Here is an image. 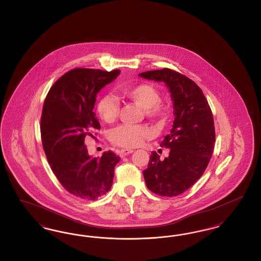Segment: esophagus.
Masks as SVG:
<instances>
[{
	"label": "esophagus",
	"instance_id": "esophagus-1",
	"mask_svg": "<svg viewBox=\"0 0 261 261\" xmlns=\"http://www.w3.org/2000/svg\"><path fill=\"white\" fill-rule=\"evenodd\" d=\"M133 152V150L130 149H120L119 150V155L121 156V158H123V156H126V155H128V154H130V153H132Z\"/></svg>",
	"mask_w": 261,
	"mask_h": 261
}]
</instances>
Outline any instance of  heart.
Returning a JSON list of instances; mask_svg holds the SVG:
<instances>
[{
    "instance_id": "heart-1",
    "label": "heart",
    "mask_w": 261,
    "mask_h": 261,
    "mask_svg": "<svg viewBox=\"0 0 261 261\" xmlns=\"http://www.w3.org/2000/svg\"><path fill=\"white\" fill-rule=\"evenodd\" d=\"M119 93L125 101L141 108L144 115L148 118L164 121L169 115L170 105L168 101L161 99L158 88L149 83L126 84L119 88ZM96 110L103 122L112 124L119 115L120 105L114 97L105 95L98 100ZM153 135L154 131L147 125H121L112 130L111 141L115 146L131 149L141 146Z\"/></svg>"
}]
</instances>
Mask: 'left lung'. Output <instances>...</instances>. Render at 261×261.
<instances>
[{
	"instance_id": "obj_1",
	"label": "left lung",
	"mask_w": 261,
	"mask_h": 261,
	"mask_svg": "<svg viewBox=\"0 0 261 261\" xmlns=\"http://www.w3.org/2000/svg\"><path fill=\"white\" fill-rule=\"evenodd\" d=\"M139 75L165 82L173 99V126L161 143L162 148L170 149L169 155L162 161L152 151L143 174L149 191L162 197H176L199 180L211 161L215 143L211 107L201 89L173 69L162 68Z\"/></svg>"
}]
</instances>
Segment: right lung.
I'll use <instances>...</instances> for the list:
<instances>
[{
	"label": "right lung",
	"instance_id": "obj_1",
	"mask_svg": "<svg viewBox=\"0 0 261 261\" xmlns=\"http://www.w3.org/2000/svg\"><path fill=\"white\" fill-rule=\"evenodd\" d=\"M120 73L74 68L50 87L41 115V139L50 168L62 186L79 199L95 200L112 186L120 158L112 150L91 158L84 145L100 129L93 109L99 90Z\"/></svg>",
	"mask_w": 261,
	"mask_h": 261
}]
</instances>
